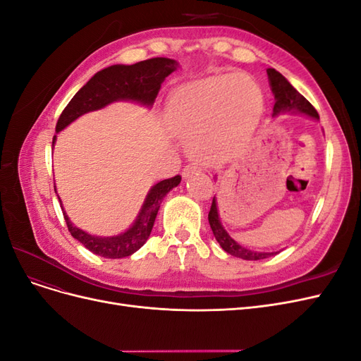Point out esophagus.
Returning a JSON list of instances; mask_svg holds the SVG:
<instances>
[{
  "label": "esophagus",
  "mask_w": 361,
  "mask_h": 361,
  "mask_svg": "<svg viewBox=\"0 0 361 361\" xmlns=\"http://www.w3.org/2000/svg\"><path fill=\"white\" fill-rule=\"evenodd\" d=\"M197 171H200V169L197 166H194V164H190V166H187L182 170V178L188 179L190 176H192V174H195Z\"/></svg>",
  "instance_id": "esophagus-1"
}]
</instances>
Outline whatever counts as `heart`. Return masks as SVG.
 <instances>
[{
    "label": "heart",
    "instance_id": "1",
    "mask_svg": "<svg viewBox=\"0 0 361 361\" xmlns=\"http://www.w3.org/2000/svg\"><path fill=\"white\" fill-rule=\"evenodd\" d=\"M264 108L257 82L245 73H223L180 85L167 106L170 128L204 162L231 157Z\"/></svg>",
    "mask_w": 361,
    "mask_h": 361
}]
</instances>
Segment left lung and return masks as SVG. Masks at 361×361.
I'll return each mask as SVG.
<instances>
[{
	"label": "left lung",
	"mask_w": 361,
	"mask_h": 361,
	"mask_svg": "<svg viewBox=\"0 0 361 361\" xmlns=\"http://www.w3.org/2000/svg\"><path fill=\"white\" fill-rule=\"evenodd\" d=\"M267 73H268L271 92L274 94V101H276L274 108H272V117H279L281 114L290 113V114H302L305 117L319 120L318 111L314 110L312 104L305 99L301 93L297 92V89H295L285 76L272 68L267 69ZM207 220H209L212 233L218 241V244H220L221 248L228 255L244 259V260H260V259H267L280 253V251H256L238 244L235 239L228 235V232L226 231L221 223L220 214H218V204H216L215 195L212 199L211 211H209V215H207Z\"/></svg>",
	"instance_id": "obj_1"
}]
</instances>
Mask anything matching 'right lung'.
Returning <instances> with one entry per match:
<instances>
[{
	"label": "right lung",
	"instance_id": "right-lung-1",
	"mask_svg": "<svg viewBox=\"0 0 361 361\" xmlns=\"http://www.w3.org/2000/svg\"><path fill=\"white\" fill-rule=\"evenodd\" d=\"M178 68L179 63L176 60L155 57L138 61L135 64H113V66L99 71L76 92L68 106L64 108L56 126L57 134L78 117L102 110V108L113 102L129 101L152 108L161 89V84ZM56 140L57 135H54L52 146L56 145ZM180 179V176H174L155 183L149 190L135 221L125 232L114 236L90 235L73 226L69 215L63 209L60 197L59 200L69 232L76 241H80L87 250H90L92 253L97 256L120 259L134 255L137 250L145 245L150 236L152 227H154L161 202L174 187H178Z\"/></svg>",
	"mask_w": 361,
	"mask_h": 361
}]
</instances>
